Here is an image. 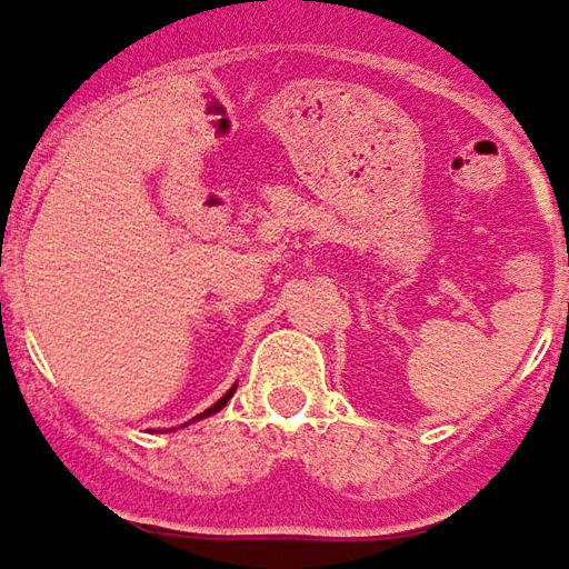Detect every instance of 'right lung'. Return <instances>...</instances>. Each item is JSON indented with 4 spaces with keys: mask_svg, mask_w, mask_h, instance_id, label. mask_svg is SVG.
<instances>
[{
    "mask_svg": "<svg viewBox=\"0 0 569 569\" xmlns=\"http://www.w3.org/2000/svg\"><path fill=\"white\" fill-rule=\"evenodd\" d=\"M233 391H237V385H233V388H230V391H228V395H224V397H221V400H216V403H212V407H209V409H206V412H200V416H197V419H206V416H212V412H218V409H221V407H224V403H228V400H230V397H233ZM197 419H193V422H197Z\"/></svg>",
    "mask_w": 569,
    "mask_h": 569,
    "instance_id": "obj_1",
    "label": "right lung"
}]
</instances>
